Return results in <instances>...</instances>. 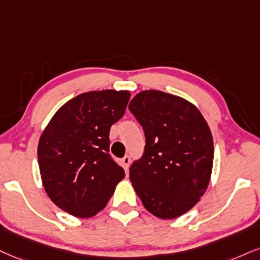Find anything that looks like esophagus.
<instances>
[{
	"mask_svg": "<svg viewBox=\"0 0 260 260\" xmlns=\"http://www.w3.org/2000/svg\"><path fill=\"white\" fill-rule=\"evenodd\" d=\"M130 161H131V159H130V156H129V155H125L124 158L121 159V165H123L124 170H127V169H129V166H130Z\"/></svg>",
	"mask_w": 260,
	"mask_h": 260,
	"instance_id": "34e87169",
	"label": "esophagus"
}]
</instances>
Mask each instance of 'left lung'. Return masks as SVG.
<instances>
[{
    "label": "left lung",
    "mask_w": 260,
    "mask_h": 260,
    "mask_svg": "<svg viewBox=\"0 0 260 260\" xmlns=\"http://www.w3.org/2000/svg\"><path fill=\"white\" fill-rule=\"evenodd\" d=\"M129 110L142 125L146 148L130 168L143 206L160 219H174L199 203L210 183L213 139L198 107L181 96L143 90Z\"/></svg>",
    "instance_id": "8db88e82"
}]
</instances>
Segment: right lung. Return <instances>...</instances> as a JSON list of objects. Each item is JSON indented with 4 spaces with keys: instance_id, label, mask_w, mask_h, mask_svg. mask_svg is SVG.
<instances>
[{
    "instance_id": "obj_1",
    "label": "right lung",
    "mask_w": 260,
    "mask_h": 260,
    "mask_svg": "<svg viewBox=\"0 0 260 260\" xmlns=\"http://www.w3.org/2000/svg\"><path fill=\"white\" fill-rule=\"evenodd\" d=\"M130 92L86 91L65 102L38 142L42 184L50 200L77 218L104 210L125 177L108 155L110 130L125 113Z\"/></svg>"
}]
</instances>
